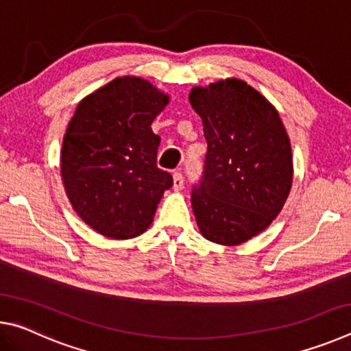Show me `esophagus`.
I'll return each instance as SVG.
<instances>
[{
    "mask_svg": "<svg viewBox=\"0 0 351 351\" xmlns=\"http://www.w3.org/2000/svg\"><path fill=\"white\" fill-rule=\"evenodd\" d=\"M182 187H184L182 173H180V171H175V173H173V189L175 190H181Z\"/></svg>",
    "mask_w": 351,
    "mask_h": 351,
    "instance_id": "esophagus-1",
    "label": "esophagus"
}]
</instances>
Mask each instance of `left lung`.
<instances>
[{
    "label": "left lung",
    "instance_id": "left-lung-1",
    "mask_svg": "<svg viewBox=\"0 0 351 351\" xmlns=\"http://www.w3.org/2000/svg\"><path fill=\"white\" fill-rule=\"evenodd\" d=\"M207 141L204 176L192 190L201 235L241 245L268 228L293 186V153L274 105L240 79L189 94Z\"/></svg>",
    "mask_w": 351,
    "mask_h": 351
}]
</instances>
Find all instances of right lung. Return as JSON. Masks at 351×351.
Masks as SVG:
<instances>
[{"mask_svg":"<svg viewBox=\"0 0 351 351\" xmlns=\"http://www.w3.org/2000/svg\"><path fill=\"white\" fill-rule=\"evenodd\" d=\"M169 94L141 77L123 75L80 100L62 147V180L83 221L112 240L134 239L150 228L173 184L158 169L152 122Z\"/></svg>","mask_w":351,"mask_h":351,"instance_id":"add662e5","label":"right lung"}]
</instances>
